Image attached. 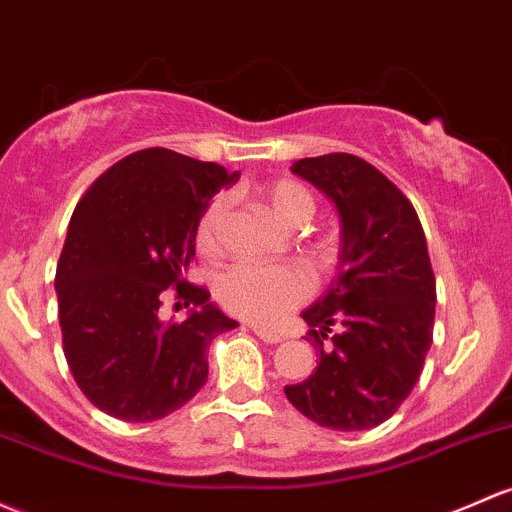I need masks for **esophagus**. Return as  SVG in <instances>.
Wrapping results in <instances>:
<instances>
[{
    "mask_svg": "<svg viewBox=\"0 0 512 512\" xmlns=\"http://www.w3.org/2000/svg\"><path fill=\"white\" fill-rule=\"evenodd\" d=\"M252 331H255V336L262 338V341H265V343H279L284 338L282 333L270 331V328H262V326H252Z\"/></svg>",
    "mask_w": 512,
    "mask_h": 512,
    "instance_id": "esophagus-1",
    "label": "esophagus"
}]
</instances>
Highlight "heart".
<instances>
[{
  "mask_svg": "<svg viewBox=\"0 0 512 512\" xmlns=\"http://www.w3.org/2000/svg\"><path fill=\"white\" fill-rule=\"evenodd\" d=\"M257 196L289 228H304L316 213V196L297 179L262 184L257 188ZM225 220H228V198H211L196 225V247L206 257H218L223 252ZM311 257L319 265H326L333 257V245L328 240L314 242ZM309 292V277L299 267L289 265H235L215 282V299L228 314L262 326L277 324L287 311L304 304Z\"/></svg>",
  "mask_w": 512,
  "mask_h": 512,
  "instance_id": "b5f03b06",
  "label": "heart"
}]
</instances>
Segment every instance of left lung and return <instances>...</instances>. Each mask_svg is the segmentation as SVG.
<instances>
[{"label":"left lung","mask_w":512,"mask_h":512,"mask_svg":"<svg viewBox=\"0 0 512 512\" xmlns=\"http://www.w3.org/2000/svg\"><path fill=\"white\" fill-rule=\"evenodd\" d=\"M292 171L336 203L343 235L336 279L301 314L319 365L284 395L321 427L373 429L407 400L432 346L437 282L422 223L410 198L355 154L299 159Z\"/></svg>","instance_id":"obj_1"}]
</instances>
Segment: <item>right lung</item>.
<instances>
[{
    "instance_id": "obj_1",
    "label": "right lung",
    "mask_w": 512,
    "mask_h": 512,
    "mask_svg": "<svg viewBox=\"0 0 512 512\" xmlns=\"http://www.w3.org/2000/svg\"><path fill=\"white\" fill-rule=\"evenodd\" d=\"M240 174L164 147L142 149L93 181L71 215L56 267L63 353L80 392L125 422L184 407L208 380V346L238 321L186 282L196 225L215 191ZM166 296L194 304L164 322Z\"/></svg>"
}]
</instances>
